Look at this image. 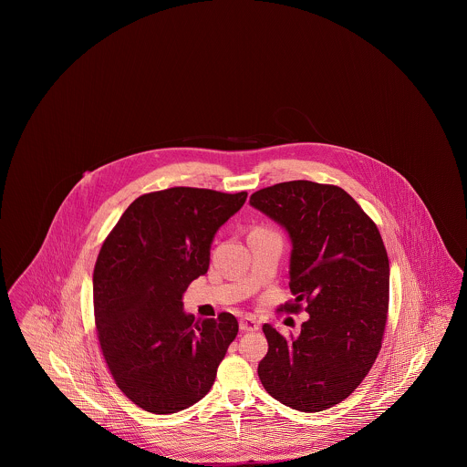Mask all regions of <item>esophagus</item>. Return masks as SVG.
<instances>
[{
	"label": "esophagus",
	"instance_id": "34e87169",
	"mask_svg": "<svg viewBox=\"0 0 467 467\" xmlns=\"http://www.w3.org/2000/svg\"><path fill=\"white\" fill-rule=\"evenodd\" d=\"M259 327H261V324H259V320L255 318V317H252V315H244L240 318V329L244 331V333H252V331H259Z\"/></svg>",
	"mask_w": 467,
	"mask_h": 467
}]
</instances>
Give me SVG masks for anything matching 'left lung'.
<instances>
[{
	"label": "left lung",
	"instance_id": "left-lung-1",
	"mask_svg": "<svg viewBox=\"0 0 467 467\" xmlns=\"http://www.w3.org/2000/svg\"><path fill=\"white\" fill-rule=\"evenodd\" d=\"M250 204L285 227L292 242L282 310L310 313L297 337L269 324L267 354L257 368L267 394L315 413L347 400L381 348L390 267L383 240L357 201L337 185L292 180L261 189Z\"/></svg>",
	"mask_w": 467,
	"mask_h": 467
}]
</instances>
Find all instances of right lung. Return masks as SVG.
<instances>
[{
  "label": "right lung",
  "mask_w": 467,
  "mask_h": 467,
  "mask_svg": "<svg viewBox=\"0 0 467 467\" xmlns=\"http://www.w3.org/2000/svg\"><path fill=\"white\" fill-rule=\"evenodd\" d=\"M246 192L171 187L128 206L99 250L94 275V320L117 387L156 415L202 400L238 334L223 311L196 318L182 296L210 266L215 233Z\"/></svg>",
  "instance_id": "1"
}]
</instances>
